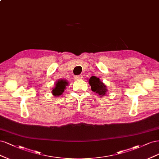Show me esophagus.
Instances as JSON below:
<instances>
[{"mask_svg": "<svg viewBox=\"0 0 159 159\" xmlns=\"http://www.w3.org/2000/svg\"><path fill=\"white\" fill-rule=\"evenodd\" d=\"M82 78H83V76L82 75H76L75 76V80H79V79H81Z\"/></svg>", "mask_w": 159, "mask_h": 159, "instance_id": "1", "label": "esophagus"}]
</instances>
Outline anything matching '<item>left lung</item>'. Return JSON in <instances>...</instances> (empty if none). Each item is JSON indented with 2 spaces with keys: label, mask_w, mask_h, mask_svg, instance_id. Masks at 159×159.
<instances>
[{
  "label": "left lung",
  "mask_w": 159,
  "mask_h": 159,
  "mask_svg": "<svg viewBox=\"0 0 159 159\" xmlns=\"http://www.w3.org/2000/svg\"><path fill=\"white\" fill-rule=\"evenodd\" d=\"M89 84L91 86V89L93 92L99 94L100 96H104L107 93L106 86L98 78L93 76L89 79Z\"/></svg>",
  "instance_id": "8db88e82"
}]
</instances>
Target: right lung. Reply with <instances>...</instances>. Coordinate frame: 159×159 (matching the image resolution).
Returning a JSON list of instances; mask_svg holds the SVG:
<instances>
[{
  "mask_svg": "<svg viewBox=\"0 0 159 159\" xmlns=\"http://www.w3.org/2000/svg\"><path fill=\"white\" fill-rule=\"evenodd\" d=\"M67 82L65 80H59L55 84V87L52 90L53 94L55 96L62 94L65 89V86L67 85Z\"/></svg>",
  "mask_w": 159,
  "mask_h": 159,
  "instance_id": "obj_1",
  "label": "right lung"
}]
</instances>
